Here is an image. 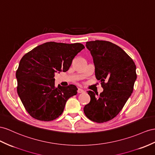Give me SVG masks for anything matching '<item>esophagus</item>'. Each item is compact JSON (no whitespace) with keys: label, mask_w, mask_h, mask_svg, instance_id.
Wrapping results in <instances>:
<instances>
[{"label":"esophagus","mask_w":155,"mask_h":155,"mask_svg":"<svg viewBox=\"0 0 155 155\" xmlns=\"http://www.w3.org/2000/svg\"><path fill=\"white\" fill-rule=\"evenodd\" d=\"M84 92V90H82V89H81V88H78L77 92H78V94H80V93H83Z\"/></svg>","instance_id":"34e87169"}]
</instances>
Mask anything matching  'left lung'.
<instances>
[{"instance_id": "left-lung-1", "label": "left lung", "mask_w": 155, "mask_h": 155, "mask_svg": "<svg viewBox=\"0 0 155 155\" xmlns=\"http://www.w3.org/2000/svg\"><path fill=\"white\" fill-rule=\"evenodd\" d=\"M95 65V75L104 91L100 95L88 91L90 101L85 115L94 122L112 120L120 113L132 94L137 78L136 66L121 48L105 41L87 42Z\"/></svg>"}]
</instances>
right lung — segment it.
<instances>
[{
  "mask_svg": "<svg viewBox=\"0 0 155 155\" xmlns=\"http://www.w3.org/2000/svg\"><path fill=\"white\" fill-rule=\"evenodd\" d=\"M84 48L81 43H44L23 55L15 77L17 91L33 118L55 120L62 114L67 100L77 94L73 84L55 86V73L68 71L73 59Z\"/></svg>",
  "mask_w": 155,
  "mask_h": 155,
  "instance_id": "add662e5",
  "label": "right lung"
}]
</instances>
